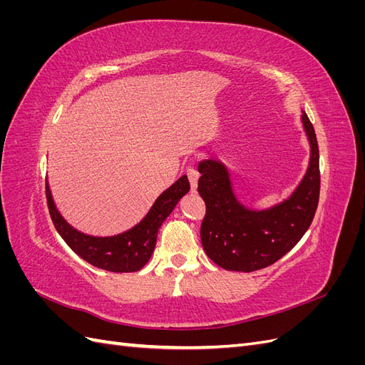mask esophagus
<instances>
[{"instance_id":"esophagus-1","label":"esophagus","mask_w":365,"mask_h":365,"mask_svg":"<svg viewBox=\"0 0 365 365\" xmlns=\"http://www.w3.org/2000/svg\"><path fill=\"white\" fill-rule=\"evenodd\" d=\"M187 176H189L190 187H192L193 190H196V187H197V178H200V173H197V170L193 168V165H189V168H187Z\"/></svg>"}]
</instances>
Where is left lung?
I'll list each match as a JSON object with an SVG mask.
<instances>
[{"label": "left lung", "mask_w": 365, "mask_h": 365, "mask_svg": "<svg viewBox=\"0 0 365 365\" xmlns=\"http://www.w3.org/2000/svg\"><path fill=\"white\" fill-rule=\"evenodd\" d=\"M311 143V160L300 185L286 200L268 210L242 205L231 189L227 168L205 160L197 165V192L205 202L201 242L207 256L227 271L251 272L282 259L311 227L319 197V153L311 120L302 115Z\"/></svg>", "instance_id": "obj_1"}]
</instances>
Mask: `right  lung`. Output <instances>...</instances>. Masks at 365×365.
<instances>
[{"mask_svg": "<svg viewBox=\"0 0 365 365\" xmlns=\"http://www.w3.org/2000/svg\"><path fill=\"white\" fill-rule=\"evenodd\" d=\"M189 190V180L182 175L178 181L157 197L149 213L134 228L117 236L96 237L74 230L61 216L51 197L48 182L46 184L48 212L61 237L67 242V245L77 256L91 263L93 267L111 272H135L145 267L155 250L161 224Z\"/></svg>", "mask_w": 365, "mask_h": 365, "instance_id": "right-lung-1", "label": "right lung"}]
</instances>
